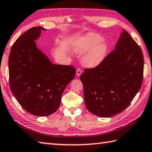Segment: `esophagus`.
I'll return each instance as SVG.
<instances>
[{
	"label": "esophagus",
	"mask_w": 152,
	"mask_h": 152,
	"mask_svg": "<svg viewBox=\"0 0 152 152\" xmlns=\"http://www.w3.org/2000/svg\"><path fill=\"white\" fill-rule=\"evenodd\" d=\"M82 74V69L80 68H78L76 69V76H80Z\"/></svg>",
	"instance_id": "1"
}]
</instances>
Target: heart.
<instances>
[{
  "instance_id": "obj_1",
  "label": "heart",
  "mask_w": 152,
  "mask_h": 152,
  "mask_svg": "<svg viewBox=\"0 0 152 152\" xmlns=\"http://www.w3.org/2000/svg\"><path fill=\"white\" fill-rule=\"evenodd\" d=\"M103 41V38L97 34L88 33L74 42V49L77 53H87L83 59L85 66L95 67L103 61L107 55L108 47Z\"/></svg>"
}]
</instances>
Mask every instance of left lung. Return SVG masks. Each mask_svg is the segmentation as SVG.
Masks as SVG:
<instances>
[{"label": "left lung", "mask_w": 152, "mask_h": 152, "mask_svg": "<svg viewBox=\"0 0 152 152\" xmlns=\"http://www.w3.org/2000/svg\"><path fill=\"white\" fill-rule=\"evenodd\" d=\"M143 66L141 48L123 30L115 49L99 66L85 69L80 75L89 112L110 117L126 109L141 87Z\"/></svg>", "instance_id": "left-lung-1"}]
</instances>
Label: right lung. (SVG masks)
<instances>
[{"mask_svg": "<svg viewBox=\"0 0 152 152\" xmlns=\"http://www.w3.org/2000/svg\"><path fill=\"white\" fill-rule=\"evenodd\" d=\"M42 27L29 29L15 40L9 57V85L12 93L24 110L38 116L58 110L62 94L73 80L72 66L53 64L37 47Z\"/></svg>", "mask_w": 152, "mask_h": 152, "instance_id": "obj_1", "label": "right lung"}]
</instances>
